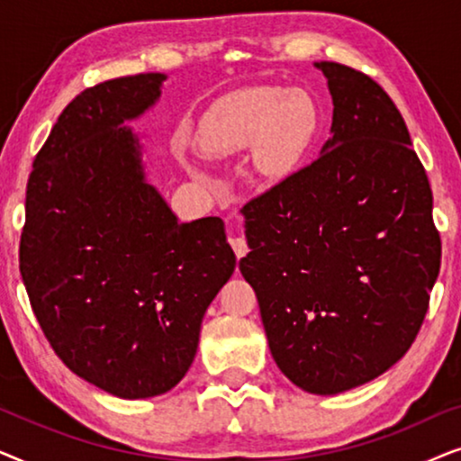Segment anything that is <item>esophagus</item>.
Returning <instances> with one entry per match:
<instances>
[{
    "label": "esophagus",
    "instance_id": "obj_1",
    "mask_svg": "<svg viewBox=\"0 0 461 461\" xmlns=\"http://www.w3.org/2000/svg\"><path fill=\"white\" fill-rule=\"evenodd\" d=\"M229 243H230V248H232V251H235L237 258H243L245 254H248V241H245V237L230 235Z\"/></svg>",
    "mask_w": 461,
    "mask_h": 461
}]
</instances>
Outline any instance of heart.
<instances>
[{
  "label": "heart",
  "mask_w": 461,
  "mask_h": 461,
  "mask_svg": "<svg viewBox=\"0 0 461 461\" xmlns=\"http://www.w3.org/2000/svg\"><path fill=\"white\" fill-rule=\"evenodd\" d=\"M319 131V106L302 87H245L216 100L197 128V147L210 159L251 149L260 180L292 176Z\"/></svg>",
  "instance_id": "obj_1"
}]
</instances>
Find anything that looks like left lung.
Here are the masks:
<instances>
[{
  "mask_svg": "<svg viewBox=\"0 0 461 461\" xmlns=\"http://www.w3.org/2000/svg\"><path fill=\"white\" fill-rule=\"evenodd\" d=\"M330 87L319 159L249 201L254 287L276 367L311 394L375 380L409 350L440 268L432 191L399 109L374 79L314 62Z\"/></svg>",
  "mask_w": 461,
  "mask_h": 461,
  "instance_id": "1",
  "label": "left lung"
}]
</instances>
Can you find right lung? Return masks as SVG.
<instances>
[{
	"mask_svg": "<svg viewBox=\"0 0 461 461\" xmlns=\"http://www.w3.org/2000/svg\"><path fill=\"white\" fill-rule=\"evenodd\" d=\"M166 73L84 90L33 161L21 275L48 342L75 375L119 399L172 390L237 258L218 216L180 222L150 185L136 122Z\"/></svg>",
	"mask_w": 461,
	"mask_h": 461,
	"instance_id": "obj_1",
	"label": "right lung"
}]
</instances>
